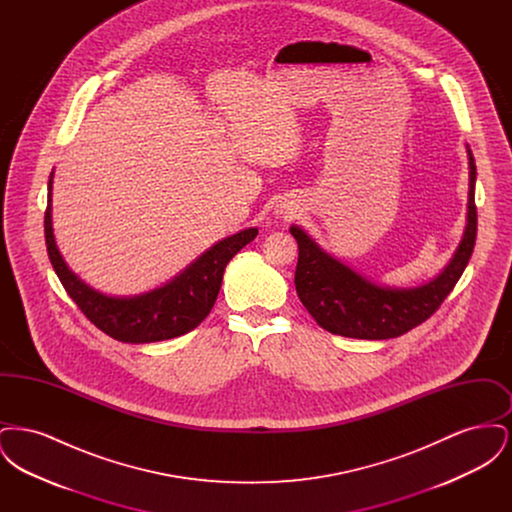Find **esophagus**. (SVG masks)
I'll return each instance as SVG.
<instances>
[{
    "label": "esophagus",
    "instance_id": "obj_1",
    "mask_svg": "<svg viewBox=\"0 0 512 512\" xmlns=\"http://www.w3.org/2000/svg\"><path fill=\"white\" fill-rule=\"evenodd\" d=\"M295 213H297V207L293 205V203H280L278 207H276V215L280 217V219H292V217H295Z\"/></svg>",
    "mask_w": 512,
    "mask_h": 512
}]
</instances>
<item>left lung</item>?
I'll list each match as a JSON object with an SVG mask.
<instances>
[{"label":"left lung","mask_w":512,"mask_h":512,"mask_svg":"<svg viewBox=\"0 0 512 512\" xmlns=\"http://www.w3.org/2000/svg\"><path fill=\"white\" fill-rule=\"evenodd\" d=\"M466 155L470 182L463 238L451 261L426 284L414 288L380 286L324 251L301 226H290L299 247L295 290L318 326L355 340H390L407 334L436 313L459 282L476 244V163L468 144Z\"/></svg>","instance_id":"obj_1"}]
</instances>
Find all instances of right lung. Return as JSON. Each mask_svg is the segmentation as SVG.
<instances>
[{"label": "right lung", "mask_w": 512, "mask_h": 512, "mask_svg": "<svg viewBox=\"0 0 512 512\" xmlns=\"http://www.w3.org/2000/svg\"><path fill=\"white\" fill-rule=\"evenodd\" d=\"M51 188L53 172L49 174L48 209L44 219L51 267L88 320L113 340L124 343L172 340L199 326L217 301L224 268L259 234L253 226L220 240L155 290L138 295H107L86 284L65 263L53 234Z\"/></svg>", "instance_id": "1"}]
</instances>
